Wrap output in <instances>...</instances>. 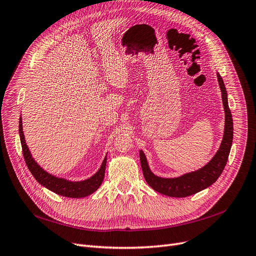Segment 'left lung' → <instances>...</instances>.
Masks as SVG:
<instances>
[{"mask_svg":"<svg viewBox=\"0 0 256 256\" xmlns=\"http://www.w3.org/2000/svg\"><path fill=\"white\" fill-rule=\"evenodd\" d=\"M217 80H218V84L222 90V99L226 114L224 138L218 150H217L210 162L202 168L176 178H164L153 174V172L148 168L144 153L142 150H140V164L141 168H142L144 179L148 184L150 188H153L156 192L171 197H186L210 186L218 179V177L222 173L226 164L228 162V157L232 146L233 119L231 110L229 108L228 94H226L224 83L218 72H217Z\"/></svg>","mask_w":256,"mask_h":256,"instance_id":"8db88e82","label":"left lung"}]
</instances>
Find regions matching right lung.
Returning a JSON list of instances; mask_svg holds the SVG:
<instances>
[{
	"mask_svg": "<svg viewBox=\"0 0 256 256\" xmlns=\"http://www.w3.org/2000/svg\"><path fill=\"white\" fill-rule=\"evenodd\" d=\"M18 134H20V140H21L25 162L28 168H30L32 176L36 178V180L41 186L48 188V190L52 191L56 194L65 196V197H70V198H82L85 196H88L92 194L94 191H97L98 188L101 186L104 178V173H106V156L103 159L102 164L96 174H94L92 177L85 179V180L70 182V180H68V179L56 177L50 173H47L36 162V160L32 158L30 152V148H28L26 144L25 137L23 134L21 117H20V121H18Z\"/></svg>",
	"mask_w": 256,
	"mask_h": 256,
	"instance_id": "add662e5",
	"label": "right lung"
}]
</instances>
